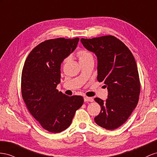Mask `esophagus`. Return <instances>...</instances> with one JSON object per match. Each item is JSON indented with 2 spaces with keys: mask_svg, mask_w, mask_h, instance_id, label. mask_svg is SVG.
Returning a JSON list of instances; mask_svg holds the SVG:
<instances>
[{
  "mask_svg": "<svg viewBox=\"0 0 157 157\" xmlns=\"http://www.w3.org/2000/svg\"><path fill=\"white\" fill-rule=\"evenodd\" d=\"M94 100L93 98L91 97H84V101L85 102H93Z\"/></svg>",
  "mask_w": 157,
  "mask_h": 157,
  "instance_id": "obj_1",
  "label": "esophagus"
}]
</instances>
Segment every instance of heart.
<instances>
[{
	"instance_id": "1",
	"label": "heart",
	"mask_w": 157,
	"mask_h": 157,
	"mask_svg": "<svg viewBox=\"0 0 157 157\" xmlns=\"http://www.w3.org/2000/svg\"><path fill=\"white\" fill-rule=\"evenodd\" d=\"M78 56H79V62L81 61H83V60H86L89 59H93V56H92V54L89 52L88 51L86 50H82L78 52ZM69 60V57H67L66 59H64V62L66 63Z\"/></svg>"
}]
</instances>
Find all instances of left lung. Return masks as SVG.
I'll use <instances>...</instances> for the list:
<instances>
[{
    "label": "left lung",
    "mask_w": 157,
    "mask_h": 157,
    "mask_svg": "<svg viewBox=\"0 0 157 157\" xmlns=\"http://www.w3.org/2000/svg\"><path fill=\"white\" fill-rule=\"evenodd\" d=\"M81 42L96 55L97 80L108 89L105 101L95 98L101 108L95 122L113 130L126 122L138 103L141 85L136 62L126 44L113 35L82 38Z\"/></svg>",
    "instance_id": "obj_1"
}]
</instances>
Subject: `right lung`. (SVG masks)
Returning a JSON list of instances; mask_svg holds the SVG:
<instances>
[{"label": "right lung", "mask_w": 157, "mask_h": 157, "mask_svg": "<svg viewBox=\"0 0 157 157\" xmlns=\"http://www.w3.org/2000/svg\"><path fill=\"white\" fill-rule=\"evenodd\" d=\"M79 39L57 38L39 44L30 52L21 73V95L31 114L49 132L68 128L83 103L79 95L69 97L56 89L60 66L77 47Z\"/></svg>", "instance_id": "add662e5"}]
</instances>
